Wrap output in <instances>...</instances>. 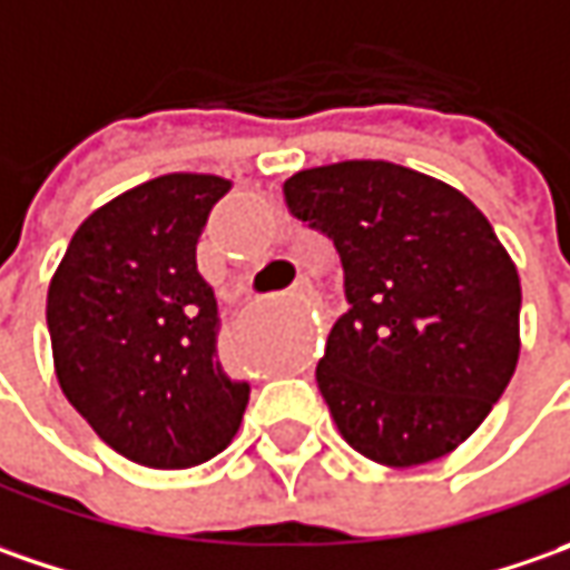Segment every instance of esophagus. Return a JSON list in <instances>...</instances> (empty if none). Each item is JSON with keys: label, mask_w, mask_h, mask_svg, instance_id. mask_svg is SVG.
Wrapping results in <instances>:
<instances>
[{"label": "esophagus", "mask_w": 570, "mask_h": 570, "mask_svg": "<svg viewBox=\"0 0 570 570\" xmlns=\"http://www.w3.org/2000/svg\"><path fill=\"white\" fill-rule=\"evenodd\" d=\"M293 293H296V296H308V293H312V284H308L305 277H299V281H296V286H293Z\"/></svg>", "instance_id": "1"}]
</instances>
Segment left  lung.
<instances>
[{
    "label": "left lung",
    "instance_id": "8db88e82",
    "mask_svg": "<svg viewBox=\"0 0 570 570\" xmlns=\"http://www.w3.org/2000/svg\"><path fill=\"white\" fill-rule=\"evenodd\" d=\"M289 214L344 265V315L315 379L350 448L420 466L466 442L520 353V277L463 191L387 160L299 169Z\"/></svg>",
    "mask_w": 570,
    "mask_h": 570
}]
</instances>
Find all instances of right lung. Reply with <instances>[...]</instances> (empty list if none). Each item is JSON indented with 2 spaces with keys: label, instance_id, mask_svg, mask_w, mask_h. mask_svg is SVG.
<instances>
[{
  "label": "right lung",
  "instance_id": "add662e5",
  "mask_svg": "<svg viewBox=\"0 0 570 570\" xmlns=\"http://www.w3.org/2000/svg\"><path fill=\"white\" fill-rule=\"evenodd\" d=\"M229 183L169 173L75 229L47 293L56 379L128 461L186 470L233 442L248 384L217 360V299L195 248Z\"/></svg>",
  "mask_w": 570,
  "mask_h": 570
}]
</instances>
